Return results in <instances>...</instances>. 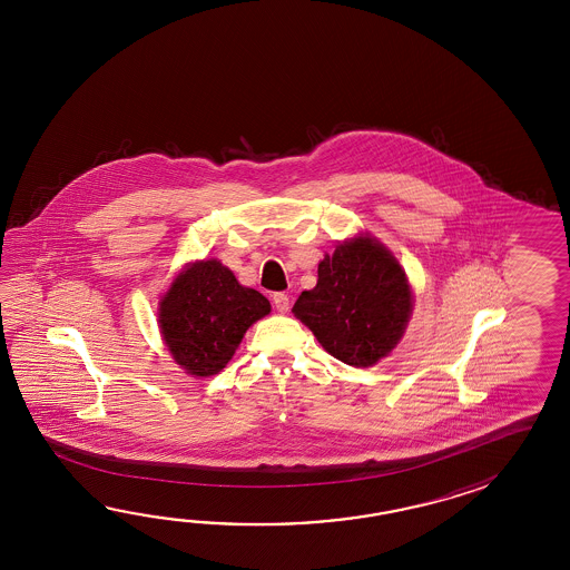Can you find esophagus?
Returning <instances> with one entry per match:
<instances>
[{"instance_id": "34e87169", "label": "esophagus", "mask_w": 570, "mask_h": 570, "mask_svg": "<svg viewBox=\"0 0 570 570\" xmlns=\"http://www.w3.org/2000/svg\"><path fill=\"white\" fill-rule=\"evenodd\" d=\"M273 303H275V307L281 314L289 312V297L285 293H273Z\"/></svg>"}]
</instances>
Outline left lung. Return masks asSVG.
<instances>
[{
  "label": "left lung",
  "mask_w": 570,
  "mask_h": 570,
  "mask_svg": "<svg viewBox=\"0 0 570 570\" xmlns=\"http://www.w3.org/2000/svg\"><path fill=\"white\" fill-rule=\"evenodd\" d=\"M413 297L405 271L383 244L356 236L317 265V285L303 291L293 314L334 358L373 366L397 346Z\"/></svg>",
  "instance_id": "8db88e82"
}]
</instances>
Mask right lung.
Here are the masks:
<instances>
[{
    "label": "right lung",
    "instance_id": "right-lung-1",
    "mask_svg": "<svg viewBox=\"0 0 570 570\" xmlns=\"http://www.w3.org/2000/svg\"><path fill=\"white\" fill-rule=\"evenodd\" d=\"M271 312L267 297L243 287L219 261L179 273L160 299L158 324L175 363L187 375L212 376L228 364L246 330Z\"/></svg>",
    "mask_w": 570,
    "mask_h": 570
}]
</instances>
